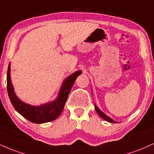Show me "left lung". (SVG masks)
Returning <instances> with one entry per match:
<instances>
[{
    "mask_svg": "<svg viewBox=\"0 0 154 154\" xmlns=\"http://www.w3.org/2000/svg\"><path fill=\"white\" fill-rule=\"evenodd\" d=\"M95 110H96L97 113H98V115H99V116H100V117H101V118H103V119H105L106 121H107V122H111V123H116V122L114 121V120H113L112 119H111V118L109 117V116L106 115V114H104V113L102 112V111H100V109H98V108L96 106H95ZM116 123H117V122H116Z\"/></svg>",
    "mask_w": 154,
    "mask_h": 154,
    "instance_id": "obj_1",
    "label": "left lung"
}]
</instances>
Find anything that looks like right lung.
<instances>
[{
    "mask_svg": "<svg viewBox=\"0 0 154 154\" xmlns=\"http://www.w3.org/2000/svg\"><path fill=\"white\" fill-rule=\"evenodd\" d=\"M11 68L8 65L7 72V91L11 102L15 110L18 111L22 116H24L31 122L42 124L54 121L58 118L62 112L65 103L68 95L73 86L75 81L79 75L82 74V71H77L69 76L63 82L59 95L54 101L46 103L41 106H32L25 103L19 100L14 91L13 85L11 80Z\"/></svg>",
    "mask_w": 154,
    "mask_h": 154,
    "instance_id": "add662e5",
    "label": "right lung"
}]
</instances>
